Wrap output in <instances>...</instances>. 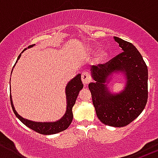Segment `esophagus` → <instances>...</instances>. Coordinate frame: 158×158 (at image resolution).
Listing matches in <instances>:
<instances>
[{
  "instance_id": "34e87169",
  "label": "esophagus",
  "mask_w": 158,
  "mask_h": 158,
  "mask_svg": "<svg viewBox=\"0 0 158 158\" xmlns=\"http://www.w3.org/2000/svg\"><path fill=\"white\" fill-rule=\"evenodd\" d=\"M81 81L82 82H83L84 85H87L91 81V76H90V74H89V73L86 72V71L82 73Z\"/></svg>"
}]
</instances>
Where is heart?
<instances>
[{"label": "heart", "mask_w": 158, "mask_h": 158, "mask_svg": "<svg viewBox=\"0 0 158 158\" xmlns=\"http://www.w3.org/2000/svg\"><path fill=\"white\" fill-rule=\"evenodd\" d=\"M107 58V54L105 52H101L99 55V59L100 60H104L105 58Z\"/></svg>", "instance_id": "heart-1"}]
</instances>
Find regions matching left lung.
<instances>
[{
  "instance_id": "1",
  "label": "left lung",
  "mask_w": 158,
  "mask_h": 158,
  "mask_svg": "<svg viewBox=\"0 0 158 158\" xmlns=\"http://www.w3.org/2000/svg\"><path fill=\"white\" fill-rule=\"evenodd\" d=\"M123 52L110 61L92 66L94 81L89 84L96 115L101 123L123 127L134 121L145 108L148 100V69L136 47L120 38L114 37ZM122 71L126 74V89L120 94L107 92L104 84L111 72Z\"/></svg>"
}]
</instances>
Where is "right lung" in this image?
I'll return each instance as SVG.
<instances>
[{
  "mask_svg": "<svg viewBox=\"0 0 158 158\" xmlns=\"http://www.w3.org/2000/svg\"><path fill=\"white\" fill-rule=\"evenodd\" d=\"M32 47V45H30L28 47ZM25 50L26 49H24L23 51H25ZM20 55L21 54L19 55L17 60H16V62L20 58ZM82 88H83V84H82L81 81V74L77 75V77H75L73 80H71L68 83L66 88H65V94H66L67 99L66 112H65V115L61 119L57 121V122L37 123L33 122V121L31 120H27V119H25V118H22L16 112L15 108H14L13 104H12V97L10 96L11 105H12V108L13 110V112L15 113L16 116L24 125H26L30 129L33 130V131H35L37 133L42 134V135H53V134H57L61 132V131L66 130L67 128L69 127V125H70L71 122L73 120L72 108L73 107V105H74L75 102H76L78 93H79L81 89H82Z\"/></svg>",
  "mask_w": 158,
  "mask_h": 158,
  "instance_id": "add662e5",
  "label": "right lung"
}]
</instances>
